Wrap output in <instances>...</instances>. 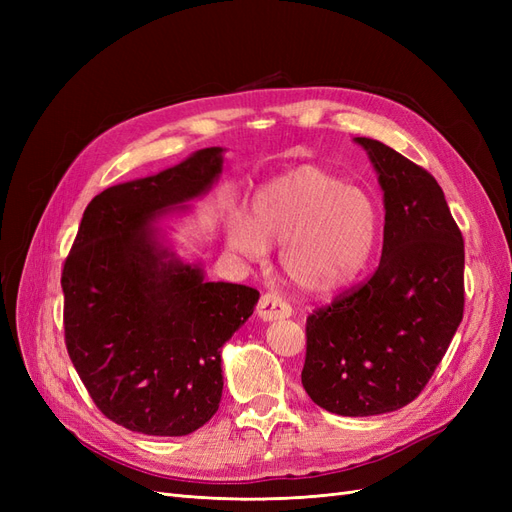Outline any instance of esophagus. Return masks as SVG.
Masks as SVG:
<instances>
[{
	"label": "esophagus",
	"instance_id": "obj_1",
	"mask_svg": "<svg viewBox=\"0 0 512 512\" xmlns=\"http://www.w3.org/2000/svg\"><path fill=\"white\" fill-rule=\"evenodd\" d=\"M256 312L262 322H275L292 316L290 305L284 303L280 297H275V294H262Z\"/></svg>",
	"mask_w": 512,
	"mask_h": 512
}]
</instances>
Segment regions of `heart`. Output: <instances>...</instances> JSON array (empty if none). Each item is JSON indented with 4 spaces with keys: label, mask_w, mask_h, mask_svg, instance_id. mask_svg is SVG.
I'll return each instance as SVG.
<instances>
[{
    "label": "heart",
    "mask_w": 512,
    "mask_h": 512,
    "mask_svg": "<svg viewBox=\"0 0 512 512\" xmlns=\"http://www.w3.org/2000/svg\"><path fill=\"white\" fill-rule=\"evenodd\" d=\"M378 237L369 194L318 166H299L254 194L252 218L230 213L226 241L243 258L262 260L282 243L280 265L307 294H333L363 271Z\"/></svg>",
    "instance_id": "heart-1"
}]
</instances>
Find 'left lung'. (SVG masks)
<instances>
[{
  "mask_svg": "<svg viewBox=\"0 0 512 512\" xmlns=\"http://www.w3.org/2000/svg\"><path fill=\"white\" fill-rule=\"evenodd\" d=\"M384 203L382 258L371 280L307 318L301 382L339 416L408 406L440 365L463 318V239L425 168L356 136Z\"/></svg>",
  "mask_w": 512,
  "mask_h": 512,
  "instance_id": "left-lung-1",
  "label": "left lung"
}]
</instances>
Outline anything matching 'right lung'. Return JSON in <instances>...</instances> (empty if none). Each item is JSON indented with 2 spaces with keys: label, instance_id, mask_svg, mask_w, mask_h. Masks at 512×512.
<instances>
[{
  "label": "right lung",
  "instance_id": "1",
  "mask_svg": "<svg viewBox=\"0 0 512 512\" xmlns=\"http://www.w3.org/2000/svg\"><path fill=\"white\" fill-rule=\"evenodd\" d=\"M222 147L117 183L87 205L61 273L70 359L96 406L147 436H188L218 412L222 346L254 314L258 290L209 282L183 260L170 220L224 170Z\"/></svg>",
  "mask_w": 512,
  "mask_h": 512
}]
</instances>
